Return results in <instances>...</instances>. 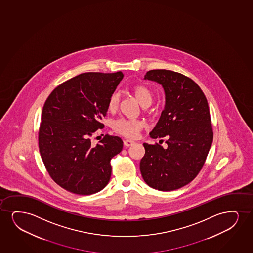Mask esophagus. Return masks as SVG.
Here are the masks:
<instances>
[{
	"instance_id": "34e87169",
	"label": "esophagus",
	"mask_w": 253,
	"mask_h": 253,
	"mask_svg": "<svg viewBox=\"0 0 253 253\" xmlns=\"http://www.w3.org/2000/svg\"><path fill=\"white\" fill-rule=\"evenodd\" d=\"M134 144V141L131 140V139H125V140H124V145H125V146H126V147L131 146V145H133V144Z\"/></svg>"
}]
</instances>
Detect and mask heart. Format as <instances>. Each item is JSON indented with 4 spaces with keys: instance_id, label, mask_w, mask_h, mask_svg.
<instances>
[{
    "instance_id": "obj_1",
    "label": "heart",
    "mask_w": 253,
    "mask_h": 253,
    "mask_svg": "<svg viewBox=\"0 0 253 253\" xmlns=\"http://www.w3.org/2000/svg\"><path fill=\"white\" fill-rule=\"evenodd\" d=\"M132 92L141 105L144 107L151 105L153 100V94L147 87L137 85L132 89ZM120 97L121 96L118 91H115L110 96L108 103L109 110H115L118 108ZM143 127L144 123L137 120L120 118L113 123V129L119 134L125 136L126 138H136Z\"/></svg>"
}]
</instances>
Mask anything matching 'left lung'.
I'll return each instance as SVG.
<instances>
[{"mask_svg": "<svg viewBox=\"0 0 253 253\" xmlns=\"http://www.w3.org/2000/svg\"><path fill=\"white\" fill-rule=\"evenodd\" d=\"M144 80L160 84L165 92V107L150 136L166 138L167 147L143 144L141 174L152 188L173 191L194 179L208 156L213 141L208 102L200 87L179 73L151 70Z\"/></svg>", "mask_w": 253, "mask_h": 253, "instance_id": "8db88e82", "label": "left lung"}]
</instances>
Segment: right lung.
I'll return each instance as SVG.
<instances>
[{
  "mask_svg": "<svg viewBox=\"0 0 253 253\" xmlns=\"http://www.w3.org/2000/svg\"><path fill=\"white\" fill-rule=\"evenodd\" d=\"M123 77L122 72L81 74L56 87L45 102L39 151L53 180L68 192L90 195L109 183L110 160L123 141L107 134L95 145L91 137L104 126L100 121Z\"/></svg>",
  "mask_w": 253,
  "mask_h": 253,
  "instance_id": "obj_1",
  "label": "right lung"
}]
</instances>
